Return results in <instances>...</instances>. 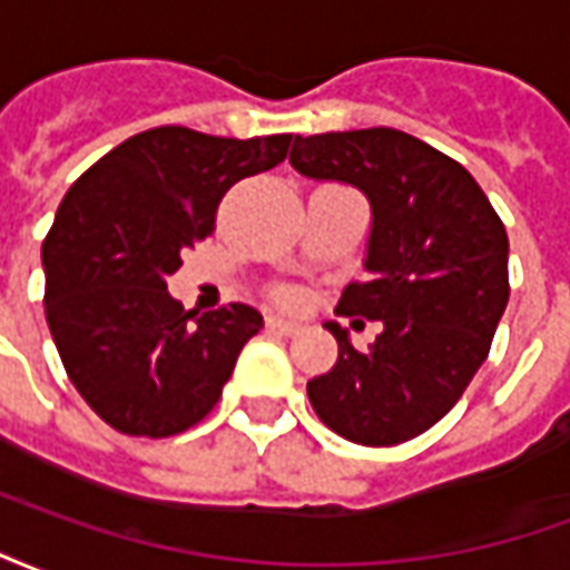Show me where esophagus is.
<instances>
[{
    "label": "esophagus",
    "mask_w": 570,
    "mask_h": 570,
    "mask_svg": "<svg viewBox=\"0 0 570 570\" xmlns=\"http://www.w3.org/2000/svg\"><path fill=\"white\" fill-rule=\"evenodd\" d=\"M268 330H274V333L293 335V333H298V323L296 321H286V317H277V314H272V317H268Z\"/></svg>",
    "instance_id": "34e87169"
}]
</instances>
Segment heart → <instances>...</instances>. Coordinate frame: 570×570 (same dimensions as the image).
Masks as SVG:
<instances>
[{
  "label": "heart",
  "instance_id": "1",
  "mask_svg": "<svg viewBox=\"0 0 570 570\" xmlns=\"http://www.w3.org/2000/svg\"><path fill=\"white\" fill-rule=\"evenodd\" d=\"M284 298H286V302H289V298H293V296H289V293H284Z\"/></svg>",
  "mask_w": 570,
  "mask_h": 570
}]
</instances>
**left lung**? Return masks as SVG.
<instances>
[{
	"mask_svg": "<svg viewBox=\"0 0 570 570\" xmlns=\"http://www.w3.org/2000/svg\"><path fill=\"white\" fill-rule=\"evenodd\" d=\"M289 164L357 186L372 207L366 281L338 314L382 321L370 351L330 321L338 360L308 382L317 419L360 445H400L461 400L510 298L507 228L473 176L394 128L296 137Z\"/></svg>",
	"mask_w": 570,
	"mask_h": 570,
	"instance_id": "1",
	"label": "left lung"
}]
</instances>
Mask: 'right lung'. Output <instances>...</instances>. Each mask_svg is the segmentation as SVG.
<instances>
[{
    "instance_id": "right-lung-1",
    "label": "right lung",
    "mask_w": 570,
    "mask_h": 570,
    "mask_svg": "<svg viewBox=\"0 0 570 570\" xmlns=\"http://www.w3.org/2000/svg\"><path fill=\"white\" fill-rule=\"evenodd\" d=\"M293 134L253 140L151 128L72 183L42 244L45 317L69 382L128 436L195 428L223 396L262 314L186 311L167 293L183 253L216 228L244 176L284 161Z\"/></svg>"
}]
</instances>
